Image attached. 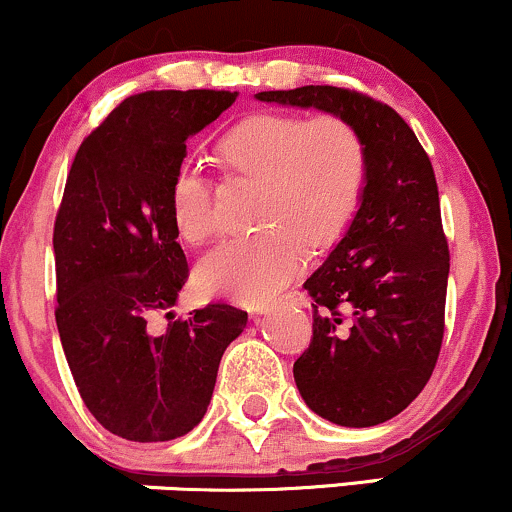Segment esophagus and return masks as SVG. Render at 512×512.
Wrapping results in <instances>:
<instances>
[{"mask_svg":"<svg viewBox=\"0 0 512 512\" xmlns=\"http://www.w3.org/2000/svg\"><path fill=\"white\" fill-rule=\"evenodd\" d=\"M284 301H286V303H293V305H305V296H303L301 291H291L289 296L284 298Z\"/></svg>","mask_w":512,"mask_h":512,"instance_id":"34e87169","label":"esophagus"}]
</instances>
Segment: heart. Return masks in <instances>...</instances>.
Here are the masks:
<instances>
[{
	"label": "heart",
	"mask_w": 512,
	"mask_h": 512,
	"mask_svg": "<svg viewBox=\"0 0 512 512\" xmlns=\"http://www.w3.org/2000/svg\"><path fill=\"white\" fill-rule=\"evenodd\" d=\"M219 156L231 173L262 182L257 223L267 231L211 250L197 264L195 284L204 296L262 305L303 269V237L325 248L349 228L366 187V144L339 115L262 113L231 129ZM168 209L187 245H202L214 233L211 185L190 163L170 180Z\"/></svg>",
	"instance_id": "heart-1"
}]
</instances>
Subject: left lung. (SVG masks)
<instances>
[{
    "instance_id": "left-lung-1",
    "label": "left lung",
    "mask_w": 512,
    "mask_h": 512,
    "mask_svg": "<svg viewBox=\"0 0 512 512\" xmlns=\"http://www.w3.org/2000/svg\"><path fill=\"white\" fill-rule=\"evenodd\" d=\"M255 98L344 117L366 144L361 207L303 284L313 339L293 378L322 419L378 426L419 397L443 344L450 252L433 166L407 122L358 91L301 86Z\"/></svg>"
}]
</instances>
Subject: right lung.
Instances as JSON below:
<instances>
[{"label":"right lung","mask_w":512,"mask_h":512,"mask_svg":"<svg viewBox=\"0 0 512 512\" xmlns=\"http://www.w3.org/2000/svg\"><path fill=\"white\" fill-rule=\"evenodd\" d=\"M236 91L129 96L76 151L55 219V320L84 404L134 443L185 436L207 414L226 346L248 313L209 303L175 320L187 260L168 192L187 139ZM166 314L161 326L157 317Z\"/></svg>","instance_id":"1"}]
</instances>
